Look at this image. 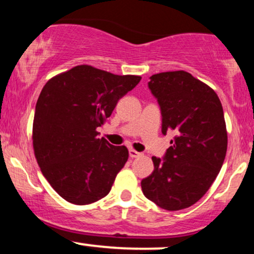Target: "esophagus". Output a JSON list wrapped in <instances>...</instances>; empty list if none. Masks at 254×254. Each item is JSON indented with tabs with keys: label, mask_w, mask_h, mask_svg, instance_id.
<instances>
[{
	"label": "esophagus",
	"mask_w": 254,
	"mask_h": 254,
	"mask_svg": "<svg viewBox=\"0 0 254 254\" xmlns=\"http://www.w3.org/2000/svg\"><path fill=\"white\" fill-rule=\"evenodd\" d=\"M129 155H130V157H138V156H141L142 154L139 153V151H136V150H133V149H130L129 150Z\"/></svg>",
	"instance_id": "esophagus-1"
}]
</instances>
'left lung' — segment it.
Segmentation results:
<instances>
[{
  "label": "left lung",
  "instance_id": "1",
  "mask_svg": "<svg viewBox=\"0 0 254 254\" xmlns=\"http://www.w3.org/2000/svg\"><path fill=\"white\" fill-rule=\"evenodd\" d=\"M148 88L161 110L162 133L176 136L162 159L151 157L154 171L142 179V191L165 210H182L206 193L223 165L222 105L208 84L183 70L153 75Z\"/></svg>",
  "mask_w": 254,
  "mask_h": 254
}]
</instances>
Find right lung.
Segmentation results:
<instances>
[{"mask_svg":"<svg viewBox=\"0 0 254 254\" xmlns=\"http://www.w3.org/2000/svg\"><path fill=\"white\" fill-rule=\"evenodd\" d=\"M139 81L141 76L77 65L52 77L40 92L34 155L46 180L69 203L84 205L109 194L129 151L99 138L97 127Z\"/></svg>","mask_w":254,"mask_h":254,"instance_id":"add662e5","label":"right lung"}]
</instances>
